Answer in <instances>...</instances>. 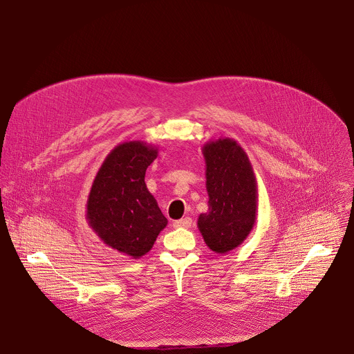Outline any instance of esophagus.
I'll return each mask as SVG.
<instances>
[{"label":"esophagus","mask_w":354,"mask_h":354,"mask_svg":"<svg viewBox=\"0 0 354 354\" xmlns=\"http://www.w3.org/2000/svg\"><path fill=\"white\" fill-rule=\"evenodd\" d=\"M190 225H192V218H189V217H185L182 220L174 221V227L175 228H189Z\"/></svg>","instance_id":"34e87169"}]
</instances>
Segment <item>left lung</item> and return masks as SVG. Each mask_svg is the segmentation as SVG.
<instances>
[{"mask_svg": "<svg viewBox=\"0 0 354 354\" xmlns=\"http://www.w3.org/2000/svg\"><path fill=\"white\" fill-rule=\"evenodd\" d=\"M206 161L209 212L201 213L197 227L216 254L238 248L257 221L258 182L243 148L221 137L201 147Z\"/></svg>", "mask_w": 354, "mask_h": 354, "instance_id": "obj_1", "label": "left lung"}]
</instances>
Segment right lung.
Instances as JSON below:
<instances>
[{
	"instance_id": "add662e5",
	"label": "right lung",
	"mask_w": 354,
	"mask_h": 354,
	"mask_svg": "<svg viewBox=\"0 0 354 354\" xmlns=\"http://www.w3.org/2000/svg\"><path fill=\"white\" fill-rule=\"evenodd\" d=\"M158 148L144 141L116 145L100 165L86 201V221L99 239L138 259L153 248L168 220L145 185Z\"/></svg>"
}]
</instances>
